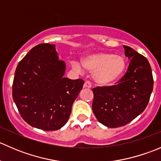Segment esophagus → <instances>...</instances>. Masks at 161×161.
Instances as JSON below:
<instances>
[{"instance_id": "esophagus-1", "label": "esophagus", "mask_w": 161, "mask_h": 161, "mask_svg": "<svg viewBox=\"0 0 161 161\" xmlns=\"http://www.w3.org/2000/svg\"><path fill=\"white\" fill-rule=\"evenodd\" d=\"M91 86H92V85H91V82H90V81H86L85 83H84V86H83L84 88L90 89Z\"/></svg>"}]
</instances>
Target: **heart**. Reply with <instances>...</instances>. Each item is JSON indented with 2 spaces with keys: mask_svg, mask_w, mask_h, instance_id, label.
<instances>
[{
  "mask_svg": "<svg viewBox=\"0 0 161 161\" xmlns=\"http://www.w3.org/2000/svg\"><path fill=\"white\" fill-rule=\"evenodd\" d=\"M85 69L92 71V79L96 83L102 86H108L114 84L122 76L126 68L125 58L120 55L111 53H90L82 59ZM71 65L74 70L82 72V64L73 61Z\"/></svg>",
  "mask_w": 161,
  "mask_h": 161,
  "instance_id": "1",
  "label": "heart"
}]
</instances>
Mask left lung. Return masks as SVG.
Returning <instances> with one entry per match:
<instances>
[{
	"mask_svg": "<svg viewBox=\"0 0 161 161\" xmlns=\"http://www.w3.org/2000/svg\"><path fill=\"white\" fill-rule=\"evenodd\" d=\"M123 47L130 59L125 75L117 85L92 89V111L97 119L108 128L125 125L142 114L153 88L148 60L130 47Z\"/></svg>",
	"mask_w": 161,
	"mask_h": 161,
	"instance_id": "1",
	"label": "left lung"
}]
</instances>
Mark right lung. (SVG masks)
<instances>
[{
	"label": "right lung",
	"instance_id": "add662e5",
	"mask_svg": "<svg viewBox=\"0 0 161 161\" xmlns=\"http://www.w3.org/2000/svg\"><path fill=\"white\" fill-rule=\"evenodd\" d=\"M64 72L65 63L50 43L34 47L19 63L12 97L22 118L31 126L54 131L67 123L84 81L64 78Z\"/></svg>",
	"mask_w": 161,
	"mask_h": 161
}]
</instances>
